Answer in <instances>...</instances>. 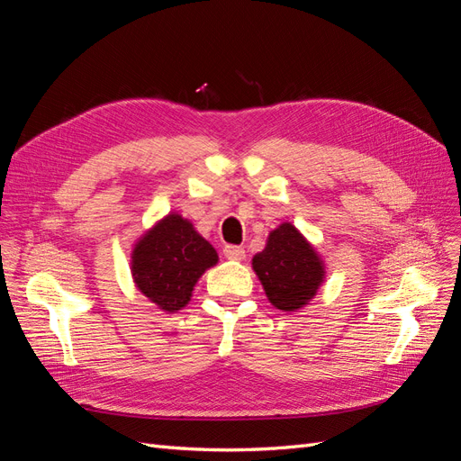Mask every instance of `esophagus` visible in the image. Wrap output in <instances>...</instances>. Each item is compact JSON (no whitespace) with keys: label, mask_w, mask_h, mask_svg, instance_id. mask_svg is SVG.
<instances>
[{"label":"esophagus","mask_w":461,"mask_h":461,"mask_svg":"<svg viewBox=\"0 0 461 461\" xmlns=\"http://www.w3.org/2000/svg\"><path fill=\"white\" fill-rule=\"evenodd\" d=\"M222 254H225L227 259H234V261H240L246 258V252L242 246H236V244H227L222 248Z\"/></svg>","instance_id":"1"}]
</instances>
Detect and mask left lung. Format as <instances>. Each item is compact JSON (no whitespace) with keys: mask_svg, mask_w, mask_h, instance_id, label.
I'll use <instances>...</instances> for the list:
<instances>
[{"mask_svg":"<svg viewBox=\"0 0 461 461\" xmlns=\"http://www.w3.org/2000/svg\"><path fill=\"white\" fill-rule=\"evenodd\" d=\"M252 265L269 302L285 312L303 308L325 276L313 246L290 222L269 234L267 246L254 256Z\"/></svg>","mask_w":461,"mask_h":461,"instance_id":"1","label":"left lung"}]
</instances>
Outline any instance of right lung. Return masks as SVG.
I'll return each mask as SVG.
<instances>
[{
  "mask_svg": "<svg viewBox=\"0 0 461 461\" xmlns=\"http://www.w3.org/2000/svg\"><path fill=\"white\" fill-rule=\"evenodd\" d=\"M217 259L215 248L194 230L192 222L173 213L136 244L132 276L144 296L173 313L190 302L194 285Z\"/></svg>",
  "mask_w": 461,
  "mask_h": 461,
  "instance_id": "right-lung-1",
  "label": "right lung"
}]
</instances>
